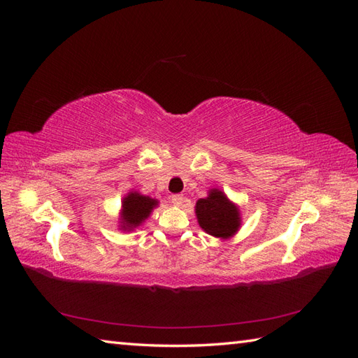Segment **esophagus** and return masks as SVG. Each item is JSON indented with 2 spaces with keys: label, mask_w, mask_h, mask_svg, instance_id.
I'll use <instances>...</instances> for the list:
<instances>
[{
  "label": "esophagus",
  "mask_w": 358,
  "mask_h": 358,
  "mask_svg": "<svg viewBox=\"0 0 358 358\" xmlns=\"http://www.w3.org/2000/svg\"><path fill=\"white\" fill-rule=\"evenodd\" d=\"M170 200L175 206H180L183 203V196H180V194H175V196H171Z\"/></svg>",
  "instance_id": "34e87169"
}]
</instances>
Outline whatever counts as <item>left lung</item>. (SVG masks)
Listing matches in <instances>:
<instances>
[{
	"label": "left lung",
	"mask_w": 358,
	"mask_h": 358,
	"mask_svg": "<svg viewBox=\"0 0 358 358\" xmlns=\"http://www.w3.org/2000/svg\"><path fill=\"white\" fill-rule=\"evenodd\" d=\"M196 213L201 229L215 237L229 239L241 225L239 210L220 189L209 191V197L200 199Z\"/></svg>",
	"instance_id": "1"
}]
</instances>
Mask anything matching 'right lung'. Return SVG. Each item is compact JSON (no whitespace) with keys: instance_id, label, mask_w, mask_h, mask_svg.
I'll use <instances>...</instances> for the list:
<instances>
[{"instance_id":"add662e5","label":"right lung","mask_w":358,"mask_h":358,"mask_svg":"<svg viewBox=\"0 0 358 358\" xmlns=\"http://www.w3.org/2000/svg\"><path fill=\"white\" fill-rule=\"evenodd\" d=\"M157 203V200L140 196L138 192L128 194L122 201V229L131 230L145 221Z\"/></svg>"}]
</instances>
